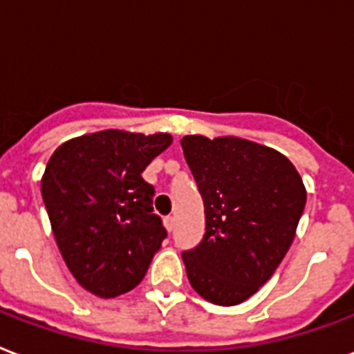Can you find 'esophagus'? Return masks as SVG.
Returning <instances> with one entry per match:
<instances>
[{"label":"esophagus","mask_w":354,"mask_h":354,"mask_svg":"<svg viewBox=\"0 0 354 354\" xmlns=\"http://www.w3.org/2000/svg\"><path fill=\"white\" fill-rule=\"evenodd\" d=\"M174 221H176V219H174L172 215H167L165 219H163V223H165V228H167V230H169V232L174 230Z\"/></svg>","instance_id":"1"}]
</instances>
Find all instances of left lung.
Instances as JSON below:
<instances>
[{
	"mask_svg": "<svg viewBox=\"0 0 354 354\" xmlns=\"http://www.w3.org/2000/svg\"><path fill=\"white\" fill-rule=\"evenodd\" d=\"M183 156L206 213V234L182 258L193 290L219 306L254 295L293 243L306 189L291 161L239 137L185 135Z\"/></svg>",
	"mask_w": 354,
	"mask_h": 354,
	"instance_id": "left-lung-1",
	"label": "left lung"
}]
</instances>
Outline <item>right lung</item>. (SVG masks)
Wrapping results in <instances>:
<instances>
[{
    "label": "right lung",
    "instance_id": "1",
    "mask_svg": "<svg viewBox=\"0 0 354 354\" xmlns=\"http://www.w3.org/2000/svg\"><path fill=\"white\" fill-rule=\"evenodd\" d=\"M169 133L104 129L53 152L40 191L51 230L74 279L111 299L133 290L167 237L142 171L171 147Z\"/></svg>",
    "mask_w": 354,
    "mask_h": 354
}]
</instances>
